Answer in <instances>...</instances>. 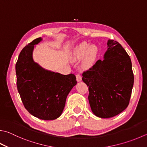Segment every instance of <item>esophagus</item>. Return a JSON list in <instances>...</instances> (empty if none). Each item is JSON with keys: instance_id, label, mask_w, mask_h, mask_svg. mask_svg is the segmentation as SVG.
I'll return each mask as SVG.
<instances>
[{"instance_id": "1", "label": "esophagus", "mask_w": 147, "mask_h": 147, "mask_svg": "<svg viewBox=\"0 0 147 147\" xmlns=\"http://www.w3.org/2000/svg\"><path fill=\"white\" fill-rule=\"evenodd\" d=\"M76 80H77V82H80V81H82V76L80 75V74H76Z\"/></svg>"}]
</instances>
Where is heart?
I'll list each match as a JSON object with an SVG mask.
<instances>
[{
  "label": "heart",
  "mask_w": 147,
  "mask_h": 147,
  "mask_svg": "<svg viewBox=\"0 0 147 147\" xmlns=\"http://www.w3.org/2000/svg\"><path fill=\"white\" fill-rule=\"evenodd\" d=\"M96 54L97 49L94 46L82 42L74 49L71 54V59L74 61L80 60L85 57L82 66L84 69H89L94 63Z\"/></svg>",
  "instance_id": "1"
}]
</instances>
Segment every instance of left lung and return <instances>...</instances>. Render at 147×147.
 <instances>
[{
	"label": "left lung",
	"mask_w": 147,
	"mask_h": 147,
	"mask_svg": "<svg viewBox=\"0 0 147 147\" xmlns=\"http://www.w3.org/2000/svg\"><path fill=\"white\" fill-rule=\"evenodd\" d=\"M103 60L82 74L89 87L88 96L92 113L99 118L118 115L129 105L134 85L130 58L121 45L109 40Z\"/></svg>",
	"instance_id": "obj_1"
}]
</instances>
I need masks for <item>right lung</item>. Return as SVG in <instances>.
<instances>
[{
    "instance_id": "obj_1",
    "label": "right lung",
    "mask_w": 147,
    "mask_h": 147,
    "mask_svg": "<svg viewBox=\"0 0 147 147\" xmlns=\"http://www.w3.org/2000/svg\"><path fill=\"white\" fill-rule=\"evenodd\" d=\"M36 38L23 48L15 69L17 86L25 108L31 115L44 120H53L62 114L69 92L76 84L73 74L63 75L48 71L34 62Z\"/></svg>"
}]
</instances>
